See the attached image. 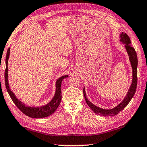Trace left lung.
Masks as SVG:
<instances>
[{"label":"left lung","instance_id":"8db88e82","mask_svg":"<svg viewBox=\"0 0 147 147\" xmlns=\"http://www.w3.org/2000/svg\"><path fill=\"white\" fill-rule=\"evenodd\" d=\"M120 41L122 42L125 44V47L127 50V52L129 55V60H130L131 64L133 68V82H132V84L131 85V87L129 88L128 92L127 94V96L123 99L122 102L117 106L113 109H110V110H105V109L100 108L99 107L95 106L92 103L89 101L88 99L87 98V96H86L85 87L83 88V96H84L85 101L87 104L88 105L89 107L91 108L92 110H93L94 113L96 114L100 115L102 116H114L116 115L119 112L121 111L123 108H124L126 106H127L130 100L133 98L134 95L135 94V92L136 90L137 87V82H138V78H137V66H138V58L136 52L135 51L134 48L131 47V40L128 35L126 33L122 32L120 34Z\"/></svg>","mask_w":147,"mask_h":147}]
</instances>
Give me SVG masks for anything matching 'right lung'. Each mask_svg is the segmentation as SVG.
<instances>
[{
  "mask_svg": "<svg viewBox=\"0 0 147 147\" xmlns=\"http://www.w3.org/2000/svg\"><path fill=\"white\" fill-rule=\"evenodd\" d=\"M10 53V48H9L6 57H5V70L4 73L5 77V87H6L7 92L11 97V99L15 105L18 108L19 110L21 111L22 113H24L26 115L31 117V118H36V119H39V118H44L50 116V115L53 113L55 111L58 106H59L60 101L62 99V92H61V83L62 81L65 78H67L68 76H63L57 80L56 82V91L55 94L53 98L51 99V101L48 103L47 105L40 106V107H30V106H25L24 103L22 102L20 100L16 98V96L12 91L11 90L9 86L8 83V59Z\"/></svg>",
  "mask_w": 147,
  "mask_h": 147,
  "instance_id": "1",
  "label": "right lung"
}]
</instances>
